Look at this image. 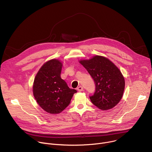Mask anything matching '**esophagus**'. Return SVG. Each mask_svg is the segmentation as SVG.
Listing matches in <instances>:
<instances>
[{"label":"esophagus","mask_w":152,"mask_h":152,"mask_svg":"<svg viewBox=\"0 0 152 152\" xmlns=\"http://www.w3.org/2000/svg\"><path fill=\"white\" fill-rule=\"evenodd\" d=\"M77 90L79 91H82V90H83V87H82V86H78V87L77 88Z\"/></svg>","instance_id":"34e87169"}]
</instances>
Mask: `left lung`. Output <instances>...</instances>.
<instances>
[{
  "label": "left lung",
  "instance_id": "obj_1",
  "mask_svg": "<svg viewBox=\"0 0 152 152\" xmlns=\"http://www.w3.org/2000/svg\"><path fill=\"white\" fill-rule=\"evenodd\" d=\"M79 62L95 82V93L90 96L91 102L102 110L115 106L123 97L125 86L124 78L118 68L110 59L99 55Z\"/></svg>",
  "mask_w": 152,
  "mask_h": 152
}]
</instances>
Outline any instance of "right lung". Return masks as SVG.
Masks as SVG:
<instances>
[{
	"mask_svg": "<svg viewBox=\"0 0 152 152\" xmlns=\"http://www.w3.org/2000/svg\"><path fill=\"white\" fill-rule=\"evenodd\" d=\"M62 62L53 59L42 65L34 79L33 94L46 112L59 114L69 106L76 90L70 89L61 77Z\"/></svg>",
	"mask_w": 152,
	"mask_h": 152,
	"instance_id": "right-lung-1",
	"label": "right lung"
}]
</instances>
